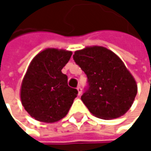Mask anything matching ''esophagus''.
I'll use <instances>...</instances> for the list:
<instances>
[{
	"mask_svg": "<svg viewBox=\"0 0 151 151\" xmlns=\"http://www.w3.org/2000/svg\"><path fill=\"white\" fill-rule=\"evenodd\" d=\"M77 90H78V96H80V95H81V93H82V89H81V87L78 86L77 87Z\"/></svg>",
	"mask_w": 151,
	"mask_h": 151,
	"instance_id": "obj_1",
	"label": "esophagus"
}]
</instances>
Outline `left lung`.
I'll return each instance as SVG.
<instances>
[{
	"label": "left lung",
	"mask_w": 151,
	"mask_h": 151,
	"mask_svg": "<svg viewBox=\"0 0 151 151\" xmlns=\"http://www.w3.org/2000/svg\"><path fill=\"white\" fill-rule=\"evenodd\" d=\"M73 59L88 78L89 88L81 96L88 110L104 120L125 114L135 101L137 85L122 59L96 45L76 50Z\"/></svg>",
	"instance_id": "1"
}]
</instances>
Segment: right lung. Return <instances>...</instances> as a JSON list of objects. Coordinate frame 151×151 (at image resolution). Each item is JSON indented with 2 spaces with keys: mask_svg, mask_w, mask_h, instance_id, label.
<instances>
[{
  "mask_svg": "<svg viewBox=\"0 0 151 151\" xmlns=\"http://www.w3.org/2000/svg\"><path fill=\"white\" fill-rule=\"evenodd\" d=\"M73 52L48 48L31 60L22 78L20 97L22 105L37 121L52 123L63 119L77 97V89L67 84L61 70Z\"/></svg>",
  "mask_w": 151,
  "mask_h": 151,
  "instance_id": "right-lung-1",
  "label": "right lung"
}]
</instances>
